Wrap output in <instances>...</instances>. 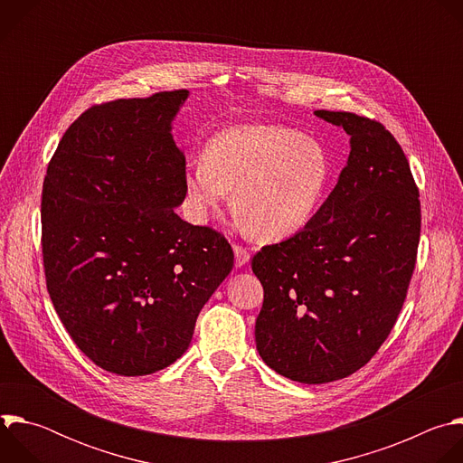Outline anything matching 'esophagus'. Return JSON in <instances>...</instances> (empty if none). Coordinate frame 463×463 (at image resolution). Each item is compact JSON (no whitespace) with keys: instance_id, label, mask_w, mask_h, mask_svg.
<instances>
[{"instance_id":"obj_1","label":"esophagus","mask_w":463,"mask_h":463,"mask_svg":"<svg viewBox=\"0 0 463 463\" xmlns=\"http://www.w3.org/2000/svg\"><path fill=\"white\" fill-rule=\"evenodd\" d=\"M232 249H234V261H236V268H243L245 263L249 261V258H250V254H249V250L243 247V245H232Z\"/></svg>"}]
</instances>
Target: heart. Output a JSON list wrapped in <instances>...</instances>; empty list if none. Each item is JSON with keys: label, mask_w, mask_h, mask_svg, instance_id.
I'll list each match as a JSON object with an SVG mask.
<instances>
[{"label": "heart", "mask_w": 463, "mask_h": 463, "mask_svg": "<svg viewBox=\"0 0 463 463\" xmlns=\"http://www.w3.org/2000/svg\"><path fill=\"white\" fill-rule=\"evenodd\" d=\"M320 141L273 124L229 126L188 163L184 186L197 211L218 209L232 194V213L258 241H282L313 218L329 181Z\"/></svg>", "instance_id": "obj_1"}]
</instances>
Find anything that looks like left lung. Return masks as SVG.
I'll use <instances>...</instances> for the list:
<instances>
[{
  "instance_id": "obj_1",
  "label": "left lung",
  "mask_w": 463,
  "mask_h": 463,
  "mask_svg": "<svg viewBox=\"0 0 463 463\" xmlns=\"http://www.w3.org/2000/svg\"><path fill=\"white\" fill-rule=\"evenodd\" d=\"M343 126L350 156L313 220L261 247L254 326L260 357L280 375L320 384L363 368L390 335L414 273L421 205L409 161L377 120L317 109Z\"/></svg>"
}]
</instances>
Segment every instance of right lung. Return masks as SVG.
I'll return each instance as SVG.
<instances>
[{
	"instance_id": "right-lung-1",
	"label": "right lung",
	"mask_w": 463,
	"mask_h": 463,
	"mask_svg": "<svg viewBox=\"0 0 463 463\" xmlns=\"http://www.w3.org/2000/svg\"><path fill=\"white\" fill-rule=\"evenodd\" d=\"M186 90L88 108L58 143L42 190L52 306L106 372L148 375L188 348L234 266L223 234L175 214L186 161L170 134Z\"/></svg>"
}]
</instances>
